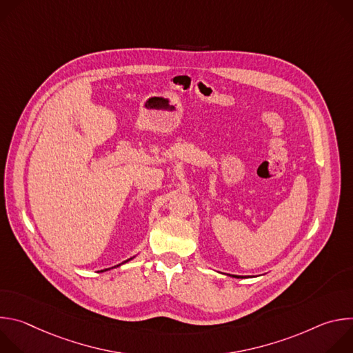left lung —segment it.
Returning <instances> with one entry per match:
<instances>
[{
  "instance_id": "left-lung-1",
  "label": "left lung",
  "mask_w": 353,
  "mask_h": 353,
  "mask_svg": "<svg viewBox=\"0 0 353 353\" xmlns=\"http://www.w3.org/2000/svg\"><path fill=\"white\" fill-rule=\"evenodd\" d=\"M229 276H233V278H248V276H241V275H230V274H226Z\"/></svg>"
}]
</instances>
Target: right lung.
<instances>
[{
  "label": "right lung",
  "instance_id": "add662e5",
  "mask_svg": "<svg viewBox=\"0 0 353 353\" xmlns=\"http://www.w3.org/2000/svg\"><path fill=\"white\" fill-rule=\"evenodd\" d=\"M132 259H135V256L134 257H131V259H128V260H125V261H123L121 264H119V265H114V267H112V268H106V270H102L100 272H105V271H109V270H113V268H117V267H120V265H123V264H125V263H128V261H131Z\"/></svg>",
  "mask_w": 353,
  "mask_h": 353
}]
</instances>
